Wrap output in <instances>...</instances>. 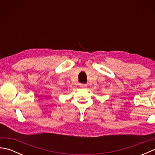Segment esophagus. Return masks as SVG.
Segmentation results:
<instances>
[{
  "mask_svg": "<svg viewBox=\"0 0 155 155\" xmlns=\"http://www.w3.org/2000/svg\"><path fill=\"white\" fill-rule=\"evenodd\" d=\"M87 85L86 84H80V87L82 88H84V87H87Z\"/></svg>",
  "mask_w": 155,
  "mask_h": 155,
  "instance_id": "1",
  "label": "esophagus"
}]
</instances>
